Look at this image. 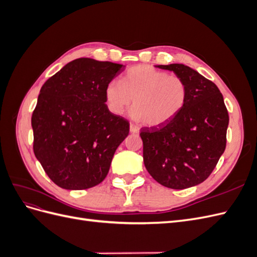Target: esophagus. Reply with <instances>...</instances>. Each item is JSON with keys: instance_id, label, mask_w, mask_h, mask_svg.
<instances>
[{"instance_id": "34e87169", "label": "esophagus", "mask_w": 257, "mask_h": 257, "mask_svg": "<svg viewBox=\"0 0 257 257\" xmlns=\"http://www.w3.org/2000/svg\"><path fill=\"white\" fill-rule=\"evenodd\" d=\"M130 132L133 134H136L139 132V128L136 125H134V124H130Z\"/></svg>"}]
</instances>
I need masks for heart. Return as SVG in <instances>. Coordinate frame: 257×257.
<instances>
[{
  "mask_svg": "<svg viewBox=\"0 0 257 257\" xmlns=\"http://www.w3.org/2000/svg\"><path fill=\"white\" fill-rule=\"evenodd\" d=\"M109 109L121 114L134 99L130 114L137 122L149 126L163 125L182 110L188 98L184 80L167 75L150 65H136L122 77L121 82L111 80L105 88Z\"/></svg>",
  "mask_w": 257,
  "mask_h": 257,
  "instance_id": "obj_1",
  "label": "heart"
}]
</instances>
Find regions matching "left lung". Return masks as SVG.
<instances>
[{
  "label": "left lung",
  "instance_id": "obj_1",
  "mask_svg": "<svg viewBox=\"0 0 257 257\" xmlns=\"http://www.w3.org/2000/svg\"><path fill=\"white\" fill-rule=\"evenodd\" d=\"M155 67L181 77L188 98L173 120L141 130L144 163L160 184L188 189L205 181L223 154L228 112L219 88L195 69L179 63Z\"/></svg>",
  "mask_w": 257,
  "mask_h": 257
}]
</instances>
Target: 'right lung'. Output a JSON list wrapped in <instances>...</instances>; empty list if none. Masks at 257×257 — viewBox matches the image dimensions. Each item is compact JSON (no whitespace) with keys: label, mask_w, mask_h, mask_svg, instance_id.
<instances>
[{"label":"right lung","mask_w":257,"mask_h":257,"mask_svg":"<svg viewBox=\"0 0 257 257\" xmlns=\"http://www.w3.org/2000/svg\"><path fill=\"white\" fill-rule=\"evenodd\" d=\"M125 66L79 58L44 83L32 114L33 150L46 174L65 190L106 178L130 124L108 109L105 88Z\"/></svg>","instance_id":"right-lung-1"}]
</instances>
